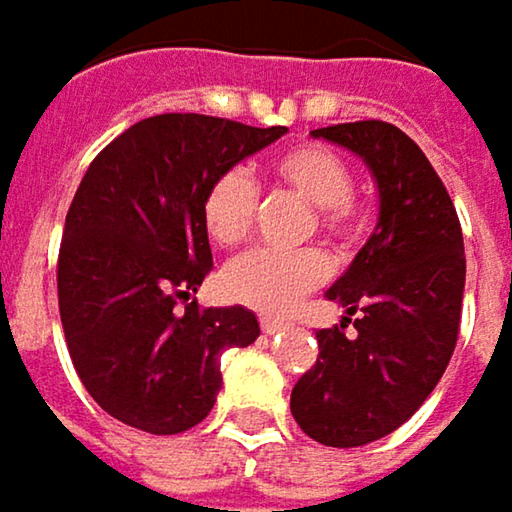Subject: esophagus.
<instances>
[{"mask_svg":"<svg viewBox=\"0 0 512 512\" xmlns=\"http://www.w3.org/2000/svg\"><path fill=\"white\" fill-rule=\"evenodd\" d=\"M262 330H265L268 336H274V333L286 330V321H283V318H262Z\"/></svg>","mask_w":512,"mask_h":512,"instance_id":"esophagus-1","label":"esophagus"}]
</instances>
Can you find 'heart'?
Returning <instances> with one entry per match:
<instances>
[{
	"mask_svg": "<svg viewBox=\"0 0 512 512\" xmlns=\"http://www.w3.org/2000/svg\"><path fill=\"white\" fill-rule=\"evenodd\" d=\"M271 176L277 185L294 191L300 200L315 206L318 226L345 238L356 226L351 191L353 176L348 161L330 147L300 144L271 161ZM203 229L218 247H238L253 226L256 215V185L244 170L221 173L203 197ZM330 277V259L318 247L303 250H253L235 259L224 274L221 288L229 300L280 315L300 297L321 286Z\"/></svg>",
	"mask_w": 512,
	"mask_h": 512,
	"instance_id": "obj_1",
	"label": "heart"
}]
</instances>
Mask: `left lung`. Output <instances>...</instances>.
Segmentation results:
<instances>
[{
	"instance_id": "obj_1",
	"label": "left lung",
	"mask_w": 512,
	"mask_h": 512,
	"mask_svg": "<svg viewBox=\"0 0 512 512\" xmlns=\"http://www.w3.org/2000/svg\"><path fill=\"white\" fill-rule=\"evenodd\" d=\"M371 170L377 226L327 288L342 327L318 330V359L291 389V416L330 448L389 436L427 401L457 345L466 253L457 209L418 144L383 120L312 129ZM356 314L357 336L344 327Z\"/></svg>"
}]
</instances>
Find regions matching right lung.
I'll return each mask as SVG.
<instances>
[{
	"instance_id": "1",
	"label": "right lung",
	"mask_w": 512,
	"mask_h": 512,
	"mask_svg": "<svg viewBox=\"0 0 512 512\" xmlns=\"http://www.w3.org/2000/svg\"><path fill=\"white\" fill-rule=\"evenodd\" d=\"M286 132L156 114L91 161L64 221L58 309L73 365L108 416L156 436L200 424L224 383L221 353L259 339L250 309L188 297L212 271L209 185Z\"/></svg>"
}]
</instances>
